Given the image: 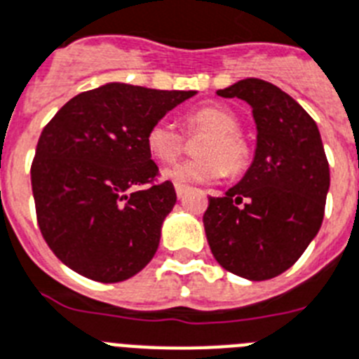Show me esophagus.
I'll list each match as a JSON object with an SVG mask.
<instances>
[{
  "label": "esophagus",
  "mask_w": 359,
  "mask_h": 359,
  "mask_svg": "<svg viewBox=\"0 0 359 359\" xmlns=\"http://www.w3.org/2000/svg\"><path fill=\"white\" fill-rule=\"evenodd\" d=\"M188 186H182V184H177L175 186V191H177V197H179V199H184L186 197V194H188Z\"/></svg>",
  "instance_id": "1"
}]
</instances>
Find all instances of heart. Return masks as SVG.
Listing matches in <instances>:
<instances>
[{"label": "heart", "mask_w": 359, "mask_h": 359, "mask_svg": "<svg viewBox=\"0 0 359 359\" xmlns=\"http://www.w3.org/2000/svg\"><path fill=\"white\" fill-rule=\"evenodd\" d=\"M189 134L208 133L199 147L201 158L184 160L164 171L175 184H208L225 175L245 170L249 147L238 134L240 121L232 110L217 104L189 110L184 118ZM145 145L158 162H173L184 149V136L170 119H158L145 133Z\"/></svg>", "instance_id": "heart-1"}]
</instances>
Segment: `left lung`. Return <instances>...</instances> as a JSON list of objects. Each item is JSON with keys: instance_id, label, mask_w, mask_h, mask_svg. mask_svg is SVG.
<instances>
[{"instance_id": "1", "label": "left lung", "mask_w": 359, "mask_h": 359, "mask_svg": "<svg viewBox=\"0 0 359 359\" xmlns=\"http://www.w3.org/2000/svg\"><path fill=\"white\" fill-rule=\"evenodd\" d=\"M217 95L252 109L256 149L243 179L225 197H210L206 240L223 269L269 280L290 269L321 229L330 188L321 134L295 99L262 79L238 81Z\"/></svg>"}]
</instances>
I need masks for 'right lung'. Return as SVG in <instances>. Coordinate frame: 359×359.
I'll list each match as a JSON object with an SVG mask.
<instances>
[{"label": "right lung", "instance_id": "1", "mask_svg": "<svg viewBox=\"0 0 359 359\" xmlns=\"http://www.w3.org/2000/svg\"><path fill=\"white\" fill-rule=\"evenodd\" d=\"M195 94L107 83L46 125L31 184L43 240L69 269L114 284L153 260L177 194L170 180L153 184L145 133Z\"/></svg>", "mask_w": 359, "mask_h": 359}]
</instances>
